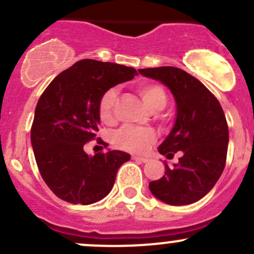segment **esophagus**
<instances>
[{
  "mask_svg": "<svg viewBox=\"0 0 254 254\" xmlns=\"http://www.w3.org/2000/svg\"><path fill=\"white\" fill-rule=\"evenodd\" d=\"M132 160H135L136 162H142V163H146L148 161V158L146 157H140V156H132Z\"/></svg>",
  "mask_w": 254,
  "mask_h": 254,
  "instance_id": "34e87169",
  "label": "esophagus"
}]
</instances>
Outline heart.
Listing matches in <instances>:
<instances>
[{"instance_id": "b5f03b06", "label": "heart", "mask_w": 254, "mask_h": 254, "mask_svg": "<svg viewBox=\"0 0 254 254\" xmlns=\"http://www.w3.org/2000/svg\"><path fill=\"white\" fill-rule=\"evenodd\" d=\"M136 92L150 111H162L168 102L166 89L157 83L139 84ZM118 96L114 89H108L102 94L98 104L99 118L107 125L114 124L117 120ZM156 141V132L151 127H136L125 125L113 136V142L118 148L130 152H143Z\"/></svg>"}]
</instances>
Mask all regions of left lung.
Listing matches in <instances>:
<instances>
[{"instance_id":"obj_1","label":"left lung","mask_w":254,"mask_h":254,"mask_svg":"<svg viewBox=\"0 0 254 254\" xmlns=\"http://www.w3.org/2000/svg\"><path fill=\"white\" fill-rule=\"evenodd\" d=\"M146 77L161 81L172 91L177 119L172 131L158 147L167 157L182 151L173 167L148 184L160 200L170 205H188L212 189L226 165L229 127L221 104L199 79L173 66L141 68Z\"/></svg>"}]
</instances>
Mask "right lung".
<instances>
[{
	"mask_svg": "<svg viewBox=\"0 0 254 254\" xmlns=\"http://www.w3.org/2000/svg\"><path fill=\"white\" fill-rule=\"evenodd\" d=\"M136 75L134 67L84 59L56 76L43 92L30 140L40 175L56 196L88 205L112 190L118 170L130 155L101 151L91 157L83 146L99 130L102 94Z\"/></svg>",
	"mask_w": 254,
	"mask_h": 254,
	"instance_id": "1",
	"label": "right lung"
}]
</instances>
